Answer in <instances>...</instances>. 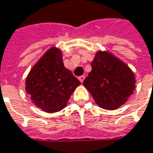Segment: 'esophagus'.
<instances>
[{
    "instance_id": "obj_1",
    "label": "esophagus",
    "mask_w": 153,
    "mask_h": 153,
    "mask_svg": "<svg viewBox=\"0 0 153 153\" xmlns=\"http://www.w3.org/2000/svg\"><path fill=\"white\" fill-rule=\"evenodd\" d=\"M78 79L80 80V82L82 83L83 82V81H84V79H85V76H79V78Z\"/></svg>"
}]
</instances>
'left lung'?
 <instances>
[{
	"label": "left lung",
	"instance_id": "obj_1",
	"mask_svg": "<svg viewBox=\"0 0 153 153\" xmlns=\"http://www.w3.org/2000/svg\"><path fill=\"white\" fill-rule=\"evenodd\" d=\"M91 66L83 85L98 105L112 111L125 104L135 88L131 69L107 51H98Z\"/></svg>",
	"mask_w": 153,
	"mask_h": 153
}]
</instances>
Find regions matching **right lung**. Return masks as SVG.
<instances>
[{"mask_svg": "<svg viewBox=\"0 0 153 153\" xmlns=\"http://www.w3.org/2000/svg\"><path fill=\"white\" fill-rule=\"evenodd\" d=\"M81 84L65 67L62 52L52 47L35 64L25 81V90L33 104L48 113L61 111Z\"/></svg>", "mask_w": 153, "mask_h": 153, "instance_id": "right-lung-1", "label": "right lung"}]
</instances>
